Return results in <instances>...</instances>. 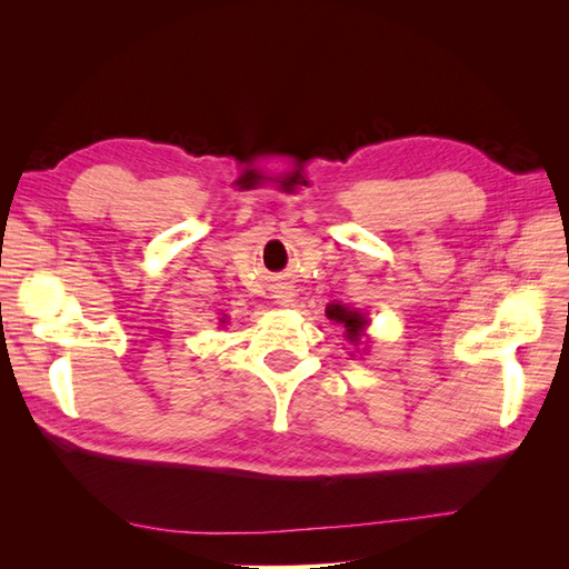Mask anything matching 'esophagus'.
Returning <instances> with one entry per match:
<instances>
[{
  "label": "esophagus",
  "mask_w": 569,
  "mask_h": 569,
  "mask_svg": "<svg viewBox=\"0 0 569 569\" xmlns=\"http://www.w3.org/2000/svg\"><path fill=\"white\" fill-rule=\"evenodd\" d=\"M272 299L280 306H291V301H295V291H291L289 284H280V287H274Z\"/></svg>",
  "instance_id": "1"
}]
</instances>
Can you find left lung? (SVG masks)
Listing matches in <instances>:
<instances>
[{"label": "left lung", "mask_w": 569, "mask_h": 569, "mask_svg": "<svg viewBox=\"0 0 569 569\" xmlns=\"http://www.w3.org/2000/svg\"><path fill=\"white\" fill-rule=\"evenodd\" d=\"M327 318L330 320H337L341 322L343 327H347V339L351 343H360V339H363V332H366V316L358 313V311H351L349 306H341V303H330L327 306Z\"/></svg>", "instance_id": "8db88e82"}]
</instances>
